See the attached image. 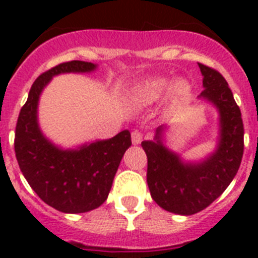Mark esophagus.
<instances>
[{"mask_svg":"<svg viewBox=\"0 0 258 258\" xmlns=\"http://www.w3.org/2000/svg\"><path fill=\"white\" fill-rule=\"evenodd\" d=\"M131 139H133L134 145H141V142L143 141V134L141 131H133L131 133Z\"/></svg>","mask_w":258,"mask_h":258,"instance_id":"1","label":"esophagus"}]
</instances>
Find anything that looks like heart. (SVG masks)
Wrapping results in <instances>:
<instances>
[{"instance_id":"1","label":"heart","mask_w":258,"mask_h":258,"mask_svg":"<svg viewBox=\"0 0 258 258\" xmlns=\"http://www.w3.org/2000/svg\"><path fill=\"white\" fill-rule=\"evenodd\" d=\"M169 86V80L163 78H157L147 80L142 86L137 87L133 93V100L139 105L153 104L157 101L166 87ZM191 87L186 79H176L170 84L169 92H167V101L170 105L179 104L186 97L190 95Z\"/></svg>"}]
</instances>
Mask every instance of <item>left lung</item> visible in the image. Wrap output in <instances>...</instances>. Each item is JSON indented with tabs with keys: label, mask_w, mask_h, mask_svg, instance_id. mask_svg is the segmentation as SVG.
<instances>
[{
	"label": "left lung",
	"mask_w": 258,
	"mask_h": 258,
	"mask_svg": "<svg viewBox=\"0 0 258 258\" xmlns=\"http://www.w3.org/2000/svg\"><path fill=\"white\" fill-rule=\"evenodd\" d=\"M198 67L205 87L200 97L212 101L220 112L216 153L201 163H183L163 146L162 125L154 141L142 142L153 200L162 209L180 216H191L213 204L236 176L244 154V123L228 83L218 71L201 62Z\"/></svg>",
	"instance_id": "1"
}]
</instances>
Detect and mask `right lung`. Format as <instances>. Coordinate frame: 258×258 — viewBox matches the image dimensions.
Wrapping results in <instances>:
<instances>
[{
    "label": "right lung",
    "mask_w": 258,
    "mask_h": 258,
    "mask_svg": "<svg viewBox=\"0 0 258 258\" xmlns=\"http://www.w3.org/2000/svg\"><path fill=\"white\" fill-rule=\"evenodd\" d=\"M95 68L92 62L74 60L40 75L16 124L14 151L22 174L46 205L62 213L76 214L99 208L107 200L121 158L131 146L128 130L79 150L58 149L40 131L38 97L50 79L68 72H91Z\"/></svg>",
    "instance_id": "right-lung-1"
}]
</instances>
